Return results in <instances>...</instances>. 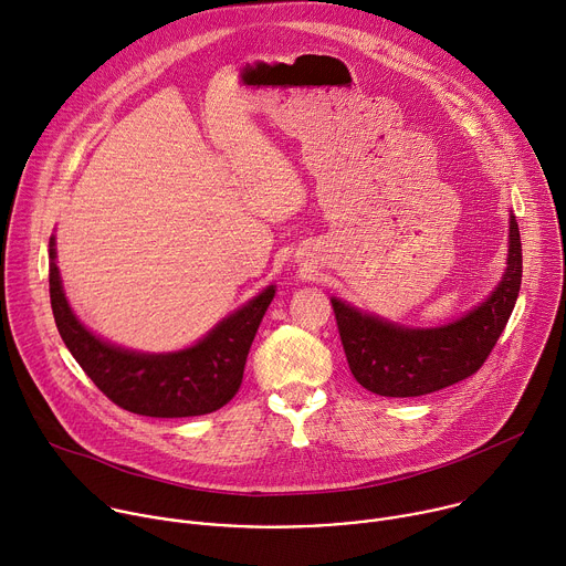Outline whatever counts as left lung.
<instances>
[{
	"label": "left lung",
	"mask_w": 566,
	"mask_h": 566,
	"mask_svg": "<svg viewBox=\"0 0 566 566\" xmlns=\"http://www.w3.org/2000/svg\"><path fill=\"white\" fill-rule=\"evenodd\" d=\"M522 284V239L511 214L509 269L493 295L452 325L402 329L332 300L343 349L354 378L378 396L408 398L472 376L497 345Z\"/></svg>",
	"instance_id": "1"
}]
</instances>
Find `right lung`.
Returning <instances> with one entry per match:
<instances>
[{
	"label": "right lung",
	"instance_id": "obj_1",
	"mask_svg": "<svg viewBox=\"0 0 566 566\" xmlns=\"http://www.w3.org/2000/svg\"><path fill=\"white\" fill-rule=\"evenodd\" d=\"M49 293L55 327L85 374L118 408L156 419L210 415L237 394L260 322L275 297L264 289L228 315L195 347L177 354H134L112 347L80 325L62 293L53 239L49 241Z\"/></svg>",
	"mask_w": 566,
	"mask_h": 566
}]
</instances>
